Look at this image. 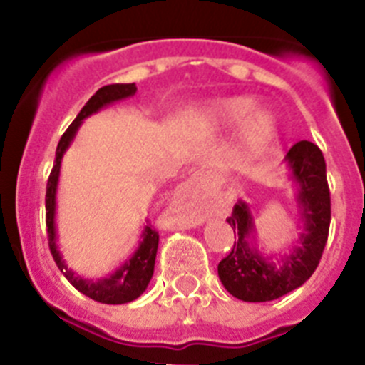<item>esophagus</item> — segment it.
<instances>
[{"mask_svg": "<svg viewBox=\"0 0 365 365\" xmlns=\"http://www.w3.org/2000/svg\"><path fill=\"white\" fill-rule=\"evenodd\" d=\"M178 196L183 202L195 205V209H203L212 196V187L203 173H196L187 182L182 183Z\"/></svg>", "mask_w": 365, "mask_h": 365, "instance_id": "1", "label": "esophagus"}]
</instances>
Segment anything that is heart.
I'll list each match as a JSON object with an SVG mask.
<instances>
[{
    "mask_svg": "<svg viewBox=\"0 0 365 365\" xmlns=\"http://www.w3.org/2000/svg\"><path fill=\"white\" fill-rule=\"evenodd\" d=\"M256 101L249 96L222 98L209 103L203 110V121L209 129H231L238 125L240 129V149L249 158H258L269 150L274 143L278 134L277 118L269 110H256Z\"/></svg>",
    "mask_w": 365,
    "mask_h": 365,
    "instance_id": "obj_1",
    "label": "heart"
}]
</instances>
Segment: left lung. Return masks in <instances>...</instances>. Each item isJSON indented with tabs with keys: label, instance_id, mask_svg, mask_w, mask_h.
<instances>
[{
	"label": "left lung",
	"instance_id": "left-lung-1",
	"mask_svg": "<svg viewBox=\"0 0 365 365\" xmlns=\"http://www.w3.org/2000/svg\"><path fill=\"white\" fill-rule=\"evenodd\" d=\"M291 178L297 182V202L300 205L305 232L300 245L280 262L265 258L251 244L255 222L244 202H238L227 222L235 231L231 252L218 264L223 287L238 300L269 302L291 293L309 280L326 247L331 223V195L326 176V160L314 143L298 142L285 156Z\"/></svg>",
	"mask_w": 365,
	"mask_h": 365
}]
</instances>
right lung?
Masks as SVG:
<instances>
[{
    "mask_svg": "<svg viewBox=\"0 0 365 365\" xmlns=\"http://www.w3.org/2000/svg\"><path fill=\"white\" fill-rule=\"evenodd\" d=\"M136 93V85L134 83H114L105 85V87L98 88L91 100L85 103L83 109L76 116V120L72 121L68 129L65 130L61 136L58 149H56V160L54 167L51 170L47 182V195H45V209H47V236H48V247H51L52 258H54L56 265L60 267L65 278L71 282L74 287L83 293L85 297L93 298V300L101 302V304H127V302L136 300L140 294L143 293L149 285L150 278L154 272V260H156V251H158V232L154 231L153 225L147 223L145 229L142 232V242L138 245L136 252L130 256L125 264L121 265L118 271H114L110 277L100 278V280H85V278L76 277L71 269L65 265L63 258H61L58 245H56V189H58V180H60V167L61 158H63L65 150L68 149L71 142L76 136L78 129L83 123V120L91 114L98 113L101 107L113 103V101L123 100Z\"/></svg>",
    "mask_w": 365,
    "mask_h": 365,
    "instance_id": "right-lung-1",
    "label": "right lung"
}]
</instances>
